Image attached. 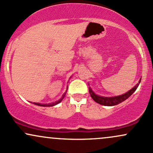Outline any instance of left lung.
<instances>
[{"instance_id": "left-lung-1", "label": "left lung", "mask_w": 153, "mask_h": 153, "mask_svg": "<svg viewBox=\"0 0 153 153\" xmlns=\"http://www.w3.org/2000/svg\"><path fill=\"white\" fill-rule=\"evenodd\" d=\"M140 82H141V79H140V81H139V83L137 84L133 88H131V90H129L127 93H126V94L118 96H114V97H103V96H98V95H96L94 91H92V89H91V88H89V93H90L91 98H92L96 103L103 105V106H115V105L119 104V103H122L123 101H125L126 99H127L128 98L136 91V89L137 88Z\"/></svg>"}]
</instances>
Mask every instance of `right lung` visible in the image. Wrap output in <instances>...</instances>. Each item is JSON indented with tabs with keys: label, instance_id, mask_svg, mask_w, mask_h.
<instances>
[{
	"label": "right lung",
	"instance_id": "obj_1",
	"mask_svg": "<svg viewBox=\"0 0 153 153\" xmlns=\"http://www.w3.org/2000/svg\"><path fill=\"white\" fill-rule=\"evenodd\" d=\"M67 90H68V89H67ZM66 93H67V91H65V94L62 95V98H61L60 99H59L58 101H55V102L48 103V104H47V103H43V104H42V103H34V104H35V105H37V106H55V105L58 104L59 102H61V101H62V100L64 99Z\"/></svg>",
	"mask_w": 153,
	"mask_h": 153
}]
</instances>
